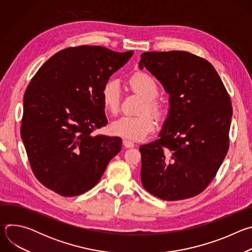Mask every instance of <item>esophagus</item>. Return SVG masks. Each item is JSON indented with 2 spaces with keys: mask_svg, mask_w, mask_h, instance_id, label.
<instances>
[{
  "mask_svg": "<svg viewBox=\"0 0 252 252\" xmlns=\"http://www.w3.org/2000/svg\"><path fill=\"white\" fill-rule=\"evenodd\" d=\"M123 145L126 149H130V148L134 147V143L132 141H130V140H127V139H124L123 140Z\"/></svg>",
  "mask_w": 252,
  "mask_h": 252,
  "instance_id": "1",
  "label": "esophagus"
}]
</instances>
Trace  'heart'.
I'll return each mask as SVG.
<instances>
[{"label": "heart", "mask_w": 252, "mask_h": 252, "mask_svg": "<svg viewBox=\"0 0 252 252\" xmlns=\"http://www.w3.org/2000/svg\"><path fill=\"white\" fill-rule=\"evenodd\" d=\"M129 85L133 92L146 99V110L158 117L161 114V104L156 99L158 94V86L156 80L146 74L136 73L130 80ZM122 90L119 81H107L101 90V100L104 110L110 114H117L121 106ZM112 131L122 137L130 140L145 138L155 129V121L149 115L139 117L123 116L111 126Z\"/></svg>", "instance_id": "b5f03b06"}]
</instances>
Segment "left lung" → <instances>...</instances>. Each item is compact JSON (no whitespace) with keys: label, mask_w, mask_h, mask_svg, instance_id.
Listing matches in <instances>:
<instances>
[{"label":"left lung","mask_w":252,"mask_h":252,"mask_svg":"<svg viewBox=\"0 0 252 252\" xmlns=\"http://www.w3.org/2000/svg\"><path fill=\"white\" fill-rule=\"evenodd\" d=\"M146 67L169 94L159 138L139 147L141 184L163 200L199 194L214 178L229 146L232 106L218 71L188 52L141 54Z\"/></svg>","instance_id":"left-lung-1"}]
</instances>
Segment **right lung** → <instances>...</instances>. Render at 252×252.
I'll return each mask as SVG.
<instances>
[{
	"label": "right lung",
	"mask_w": 252,
	"mask_h": 252,
	"mask_svg": "<svg viewBox=\"0 0 252 252\" xmlns=\"http://www.w3.org/2000/svg\"><path fill=\"white\" fill-rule=\"evenodd\" d=\"M132 54L99 46L67 48L32 79L21 135L33 174L49 189L62 196L90 190L121 152V137L92 132L107 124L102 87Z\"/></svg>",
	"instance_id": "right-lung-1"
}]
</instances>
